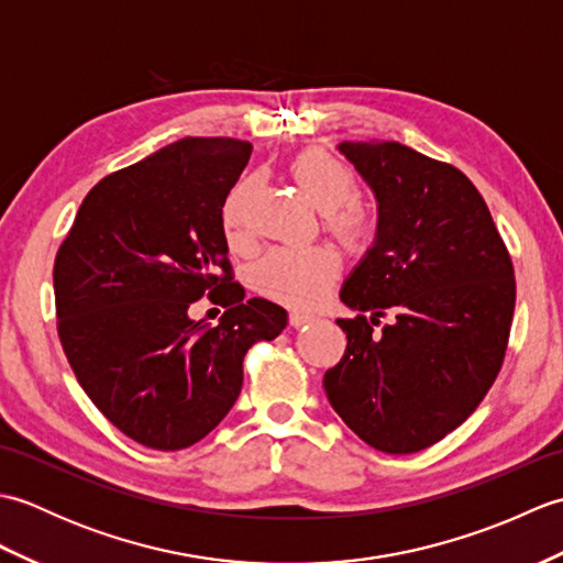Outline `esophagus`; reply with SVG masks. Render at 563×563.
Returning <instances> with one entry per match:
<instances>
[{
    "label": "esophagus",
    "mask_w": 563,
    "mask_h": 563,
    "mask_svg": "<svg viewBox=\"0 0 563 563\" xmlns=\"http://www.w3.org/2000/svg\"><path fill=\"white\" fill-rule=\"evenodd\" d=\"M314 314L312 312H300V309H292L290 312V324L297 329V327H305L307 321H312Z\"/></svg>",
    "instance_id": "obj_1"
}]
</instances>
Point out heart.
Instances as JSON below:
<instances>
[{"label":"heart","instance_id":"obj_1","mask_svg":"<svg viewBox=\"0 0 563 563\" xmlns=\"http://www.w3.org/2000/svg\"><path fill=\"white\" fill-rule=\"evenodd\" d=\"M292 176L309 202L329 218L331 230L345 244L363 246L373 234V222L351 202L357 196L355 174L324 152H307L292 162ZM254 194V181L244 178L222 200L220 224L232 246L249 239L246 210ZM339 278V261L329 249H273L254 268V285L273 300L309 307L324 297Z\"/></svg>","mask_w":563,"mask_h":563}]
</instances>
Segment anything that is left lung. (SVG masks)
Returning <instances> with one entry per match:
<instances>
[{"mask_svg":"<svg viewBox=\"0 0 563 563\" xmlns=\"http://www.w3.org/2000/svg\"><path fill=\"white\" fill-rule=\"evenodd\" d=\"M336 150L373 190L377 227L341 285V302L361 314L336 319L349 345L324 389L367 445L418 452L462 426L494 385L516 275L482 194L460 169L391 140H343ZM385 311L393 324L375 334Z\"/></svg>","mask_w":563,"mask_h":563,"instance_id":"8db88e82","label":"left lung"}]
</instances>
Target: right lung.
I'll list each match as a JSON object with an SVG mask.
<instances>
[{
    "label": "right lung",
    "mask_w": 563,
    "mask_h": 563,
    "mask_svg": "<svg viewBox=\"0 0 563 563\" xmlns=\"http://www.w3.org/2000/svg\"><path fill=\"white\" fill-rule=\"evenodd\" d=\"M251 157L234 137H184L106 176L57 251V331L81 389L128 438L184 450L230 413L251 343L288 327L230 283L222 200ZM222 269L225 275L220 276ZM202 294L228 307L189 317Z\"/></svg>",
    "instance_id": "add662e5"
}]
</instances>
